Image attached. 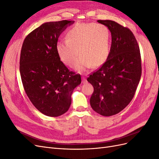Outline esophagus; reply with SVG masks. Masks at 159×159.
I'll return each instance as SVG.
<instances>
[{
	"label": "esophagus",
	"mask_w": 159,
	"mask_h": 159,
	"mask_svg": "<svg viewBox=\"0 0 159 159\" xmlns=\"http://www.w3.org/2000/svg\"><path fill=\"white\" fill-rule=\"evenodd\" d=\"M82 83L83 84L87 83V79H86L85 77H83V78H82Z\"/></svg>",
	"instance_id": "esophagus-1"
}]
</instances>
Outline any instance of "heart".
<instances>
[{
	"label": "heart",
	"mask_w": 159,
	"mask_h": 159,
	"mask_svg": "<svg viewBox=\"0 0 159 159\" xmlns=\"http://www.w3.org/2000/svg\"><path fill=\"white\" fill-rule=\"evenodd\" d=\"M56 49L60 60L71 68L75 66L79 52L81 56L76 65L79 71L91 66L98 68L109 56L110 32L107 26L101 24L77 23L67 31L66 40L57 43Z\"/></svg>",
	"instance_id": "obj_1"
}]
</instances>
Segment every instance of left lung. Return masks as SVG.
I'll use <instances>...</instances> for the list:
<instances>
[{
	"label": "left lung",
	"instance_id": "left-lung-1",
	"mask_svg": "<svg viewBox=\"0 0 159 159\" xmlns=\"http://www.w3.org/2000/svg\"><path fill=\"white\" fill-rule=\"evenodd\" d=\"M111 34L109 56L101 68L87 79L93 85L91 107L103 116L125 108L134 97L141 76L140 50L129 28L115 21L98 20Z\"/></svg>",
	"mask_w": 159,
	"mask_h": 159
}]
</instances>
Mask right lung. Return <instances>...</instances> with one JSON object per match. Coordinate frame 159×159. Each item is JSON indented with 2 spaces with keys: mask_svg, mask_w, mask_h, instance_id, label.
<instances>
[{
  "mask_svg": "<svg viewBox=\"0 0 159 159\" xmlns=\"http://www.w3.org/2000/svg\"><path fill=\"white\" fill-rule=\"evenodd\" d=\"M74 21L45 22L24 40L20 72L24 89L34 107L45 115L57 117L70 108L74 89L81 84L60 61L56 46L61 34Z\"/></svg>",
  "mask_w": 159,
  "mask_h": 159,
  "instance_id": "right-lung-1",
  "label": "right lung"
}]
</instances>
